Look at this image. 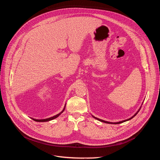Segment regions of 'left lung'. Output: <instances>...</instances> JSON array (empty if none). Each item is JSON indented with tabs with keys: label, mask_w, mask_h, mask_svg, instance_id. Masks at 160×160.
I'll return each instance as SVG.
<instances>
[{
	"label": "left lung",
	"mask_w": 160,
	"mask_h": 160,
	"mask_svg": "<svg viewBox=\"0 0 160 160\" xmlns=\"http://www.w3.org/2000/svg\"><path fill=\"white\" fill-rule=\"evenodd\" d=\"M139 111H138V112H136L135 115H134V116H133L132 118H129V119H128V120H123V121H122V122H117V123H111V122H106V121H104V120H101V119H99V118H96V117H93L94 118H96V119H97V120H98L99 121H100V122H104V123H111V124H119V123H123V122H126V121H128V120H131L132 118H133L138 113V112Z\"/></svg>",
	"instance_id": "8db88e82"
}]
</instances>
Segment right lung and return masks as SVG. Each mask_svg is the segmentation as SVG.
<instances>
[{
  "instance_id": "right-lung-1",
  "label": "right lung",
  "mask_w": 160,
  "mask_h": 160,
  "mask_svg": "<svg viewBox=\"0 0 160 160\" xmlns=\"http://www.w3.org/2000/svg\"><path fill=\"white\" fill-rule=\"evenodd\" d=\"M64 109H63V111L64 110ZM63 111L61 112H63ZM61 112H60V113H59V114H58L57 115H56V116H54V117H51V118H47V119H43V120H35V119H33V120H35V122H48V121H50V120H53V119H55V118H56L57 117H58L59 116V115H61Z\"/></svg>"
}]
</instances>
